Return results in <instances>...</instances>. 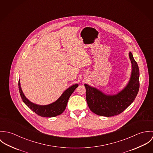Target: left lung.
<instances>
[{
  "label": "left lung",
  "instance_id": "left-lung-1",
  "mask_svg": "<svg viewBox=\"0 0 153 153\" xmlns=\"http://www.w3.org/2000/svg\"><path fill=\"white\" fill-rule=\"evenodd\" d=\"M129 57L132 64L131 77L127 86L117 94L105 95L95 88L84 85L88 105L95 114L104 117L117 115L130 105L136 98L140 88L139 68L131 52Z\"/></svg>",
  "mask_w": 153,
  "mask_h": 153
}]
</instances>
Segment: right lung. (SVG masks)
Here are the masks:
<instances>
[{
    "instance_id": "obj_1",
    "label": "right lung",
    "mask_w": 153,
    "mask_h": 153,
    "mask_svg": "<svg viewBox=\"0 0 153 153\" xmlns=\"http://www.w3.org/2000/svg\"><path fill=\"white\" fill-rule=\"evenodd\" d=\"M18 86L22 101L30 109L41 117H53L61 114L64 111L70 96L75 89L78 87V84H76L68 88L55 102L46 105L35 104L26 98L21 87L20 79H19Z\"/></svg>"
}]
</instances>
